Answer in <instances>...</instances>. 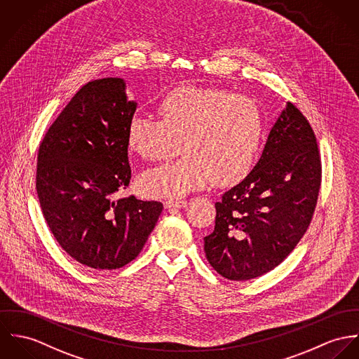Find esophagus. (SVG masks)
Wrapping results in <instances>:
<instances>
[{"mask_svg":"<svg viewBox=\"0 0 359 359\" xmlns=\"http://www.w3.org/2000/svg\"><path fill=\"white\" fill-rule=\"evenodd\" d=\"M187 201L186 199H177V201H165L163 206L165 208H186L187 206Z\"/></svg>","mask_w":359,"mask_h":359,"instance_id":"34e87169","label":"esophagus"}]
</instances>
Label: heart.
Wrapping results in <instances>:
<instances>
[{
  "label": "heart",
  "mask_w": 359,
  "mask_h": 359,
  "mask_svg": "<svg viewBox=\"0 0 359 359\" xmlns=\"http://www.w3.org/2000/svg\"><path fill=\"white\" fill-rule=\"evenodd\" d=\"M161 120L135 116L126 128L130 151L143 160H180L140 177L151 197L179 198L208 187L237 183L252 168L264 135L263 113L249 96L206 86H177L158 103Z\"/></svg>",
  "instance_id": "b5f03b06"
}]
</instances>
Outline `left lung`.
<instances>
[{"label":"left lung","instance_id":"8db88e82","mask_svg":"<svg viewBox=\"0 0 359 359\" xmlns=\"http://www.w3.org/2000/svg\"><path fill=\"white\" fill-rule=\"evenodd\" d=\"M320 177L314 130L287 103L256 166L215 203V230L203 238L210 266L230 280L257 278L274 270L307 231Z\"/></svg>","mask_w":359,"mask_h":359}]
</instances>
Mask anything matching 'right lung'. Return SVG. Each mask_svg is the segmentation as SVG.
Listing matches in <instances>:
<instances>
[{
    "instance_id": "1",
    "label": "right lung",
    "mask_w": 359,
    "mask_h": 359,
    "mask_svg": "<svg viewBox=\"0 0 359 359\" xmlns=\"http://www.w3.org/2000/svg\"><path fill=\"white\" fill-rule=\"evenodd\" d=\"M135 110L123 80L90 81L40 143L36 189L46 224L74 260L95 270L136 259L163 208L116 196L132 176L126 128Z\"/></svg>"
}]
</instances>
